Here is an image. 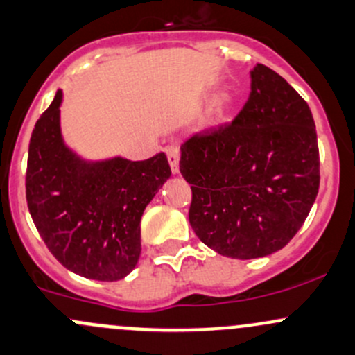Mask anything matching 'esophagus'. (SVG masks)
Returning <instances> with one entry per match:
<instances>
[{
	"label": "esophagus",
	"instance_id": "1",
	"mask_svg": "<svg viewBox=\"0 0 355 355\" xmlns=\"http://www.w3.org/2000/svg\"><path fill=\"white\" fill-rule=\"evenodd\" d=\"M168 155V163H170V168L173 173H178V162H180V151H178L177 146L166 148Z\"/></svg>",
	"mask_w": 355,
	"mask_h": 355
}]
</instances>
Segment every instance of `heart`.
I'll return each instance as SVG.
<instances>
[{
  "instance_id": "b5f03b06",
  "label": "heart",
  "mask_w": 355,
  "mask_h": 355,
  "mask_svg": "<svg viewBox=\"0 0 355 355\" xmlns=\"http://www.w3.org/2000/svg\"><path fill=\"white\" fill-rule=\"evenodd\" d=\"M231 105H233V95L230 92L221 93V95L216 96V100L212 102V105L209 107L207 114L204 115L202 125L206 129H212L216 125L221 124L227 115V112L231 110Z\"/></svg>"
}]
</instances>
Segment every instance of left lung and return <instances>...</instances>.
I'll return each mask as SVG.
<instances>
[{
	"label": "left lung",
	"instance_id": "8db88e82",
	"mask_svg": "<svg viewBox=\"0 0 355 355\" xmlns=\"http://www.w3.org/2000/svg\"><path fill=\"white\" fill-rule=\"evenodd\" d=\"M231 124L182 144L180 173L192 189L189 221L219 255L250 260L293 240L320 187V153L308 103L263 64Z\"/></svg>",
	"mask_w": 355,
	"mask_h": 355
}]
</instances>
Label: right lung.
Segmentation results:
<instances>
[{
    "instance_id": "right-lung-1",
    "label": "right lung",
    "mask_w": 355,
    "mask_h": 355,
    "mask_svg": "<svg viewBox=\"0 0 355 355\" xmlns=\"http://www.w3.org/2000/svg\"><path fill=\"white\" fill-rule=\"evenodd\" d=\"M58 89L28 144L27 204L49 252L68 270L119 281L141 255V216L170 178L165 153L144 162H87L62 141Z\"/></svg>"
}]
</instances>
